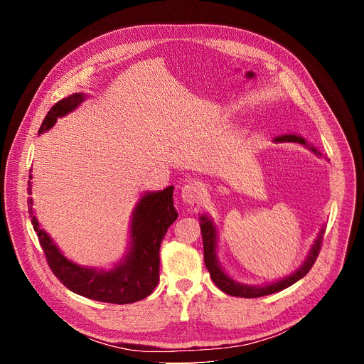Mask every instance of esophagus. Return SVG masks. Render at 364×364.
Masks as SVG:
<instances>
[{
  "mask_svg": "<svg viewBox=\"0 0 364 364\" xmlns=\"http://www.w3.org/2000/svg\"><path fill=\"white\" fill-rule=\"evenodd\" d=\"M203 199V186L199 181H188L181 187V200L187 205H196Z\"/></svg>",
  "mask_w": 364,
  "mask_h": 364,
  "instance_id": "obj_1",
  "label": "esophagus"
}]
</instances>
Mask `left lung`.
Listing matches in <instances>:
<instances>
[{
    "label": "left lung",
    "instance_id": "8db88e82",
    "mask_svg": "<svg viewBox=\"0 0 364 364\" xmlns=\"http://www.w3.org/2000/svg\"><path fill=\"white\" fill-rule=\"evenodd\" d=\"M276 143H282V141H289V143H299L305 147H309L311 151H314L317 156H321V153L311 144H309L305 141L301 136H295V134H284V136L276 137L274 139ZM200 232H202V240H203V258H205V265L211 274L213 282L218 286V288L225 292L227 295L232 296H240V298H258V296H264V295H270L279 291H283L286 288H289L291 284L296 283L299 279H302L305 274H307L313 264L316 262L320 247H321V242H323V233H324V227L320 230L314 245L311 246L310 254L307 257V259L304 261V264L299 267L296 272H294L292 274L286 276L277 282L269 283V284H262V286H250L245 283H239L236 280H233L230 276H227L221 265L220 261L217 258V227L213 223V220L209 218L208 215H200Z\"/></svg>",
    "mask_w": 364,
    "mask_h": 364
}]
</instances>
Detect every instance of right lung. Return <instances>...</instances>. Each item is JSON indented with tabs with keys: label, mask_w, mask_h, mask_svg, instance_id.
Returning a JSON list of instances; mask_svg holds the SVG:
<instances>
[{
	"label": "right lung",
	"mask_w": 364,
	"mask_h": 364,
	"mask_svg": "<svg viewBox=\"0 0 364 364\" xmlns=\"http://www.w3.org/2000/svg\"><path fill=\"white\" fill-rule=\"evenodd\" d=\"M84 100V92H75L57 102L47 113L38 134L48 131L57 119L78 107ZM29 178H32V176H29ZM31 187L29 181V195L32 193ZM172 193H174L172 186L161 192L144 193L132 211L129 230L131 246L128 254L110 270L88 269L68 259L35 218L31 198L28 199V206L31 223L50 269L69 291L94 301L131 304L149 296L159 282L161 243L168 232V227L178 217Z\"/></svg>",
	"instance_id": "right-lung-1"
}]
</instances>
